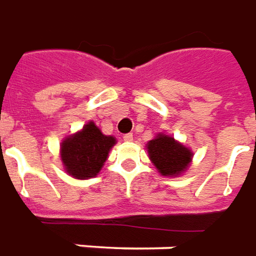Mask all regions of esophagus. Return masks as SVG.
Instances as JSON below:
<instances>
[{"label": "esophagus", "mask_w": 256, "mask_h": 256, "mask_svg": "<svg viewBox=\"0 0 256 256\" xmlns=\"http://www.w3.org/2000/svg\"><path fill=\"white\" fill-rule=\"evenodd\" d=\"M122 139L126 142H132L134 140V136H132V134H126V135L122 136Z\"/></svg>", "instance_id": "obj_1"}]
</instances>
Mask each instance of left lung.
<instances>
[{
    "label": "left lung",
    "instance_id": "obj_1",
    "mask_svg": "<svg viewBox=\"0 0 256 256\" xmlns=\"http://www.w3.org/2000/svg\"><path fill=\"white\" fill-rule=\"evenodd\" d=\"M147 151L151 162L162 176H178L186 172L192 161V151L182 146L172 136L156 135L147 143Z\"/></svg>",
    "mask_w": 256,
    "mask_h": 256
}]
</instances>
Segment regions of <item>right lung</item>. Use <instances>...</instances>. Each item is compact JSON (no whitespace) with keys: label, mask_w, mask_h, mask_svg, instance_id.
I'll list each match as a JSON object with an SVG mask.
<instances>
[{"label":"right lung","mask_w":256,"mask_h":256,"mask_svg":"<svg viewBox=\"0 0 256 256\" xmlns=\"http://www.w3.org/2000/svg\"><path fill=\"white\" fill-rule=\"evenodd\" d=\"M116 138L104 135L94 121L83 130L65 138L61 143V161L69 176L86 180L95 177L104 166Z\"/></svg>","instance_id":"add662e5"}]
</instances>
